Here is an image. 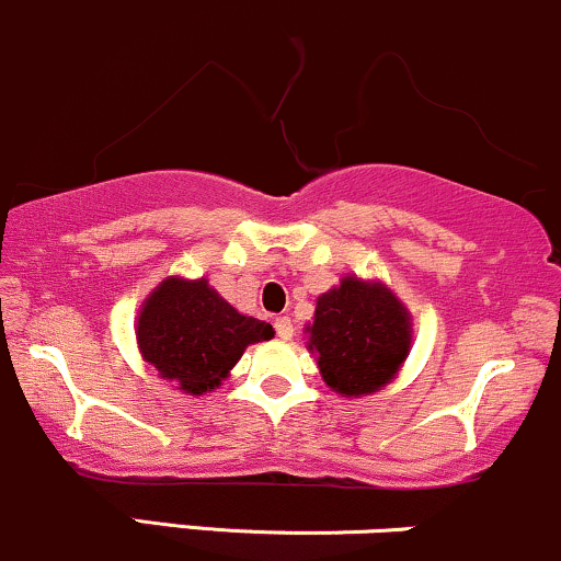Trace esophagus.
I'll list each match as a JSON object with an SVG mask.
<instances>
[{
	"label": "esophagus",
	"mask_w": 561,
	"mask_h": 561,
	"mask_svg": "<svg viewBox=\"0 0 561 561\" xmlns=\"http://www.w3.org/2000/svg\"><path fill=\"white\" fill-rule=\"evenodd\" d=\"M275 331H278L280 340H291V336H294V323H291V318H288V316L275 318Z\"/></svg>",
	"instance_id": "1"
}]
</instances>
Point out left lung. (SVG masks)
Segmentation results:
<instances>
[{"mask_svg":"<svg viewBox=\"0 0 561 561\" xmlns=\"http://www.w3.org/2000/svg\"><path fill=\"white\" fill-rule=\"evenodd\" d=\"M305 336L323 382L345 399H360L401 371L412 351V312L382 280L345 275L316 299Z\"/></svg>","mask_w":561,"mask_h":561,"instance_id":"left-lung-1","label":"left lung"}]
</instances>
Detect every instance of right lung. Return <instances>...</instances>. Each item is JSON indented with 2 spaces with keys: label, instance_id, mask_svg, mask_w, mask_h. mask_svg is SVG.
<instances>
[{
  "label": "right lung",
  "instance_id": "right-lung-1",
  "mask_svg": "<svg viewBox=\"0 0 561 561\" xmlns=\"http://www.w3.org/2000/svg\"><path fill=\"white\" fill-rule=\"evenodd\" d=\"M273 336L270 323L234 310L208 278L168 275L149 291L136 318L144 364L195 399L230 377L245 347Z\"/></svg>",
  "mask_w": 561,
  "mask_h": 561
}]
</instances>
